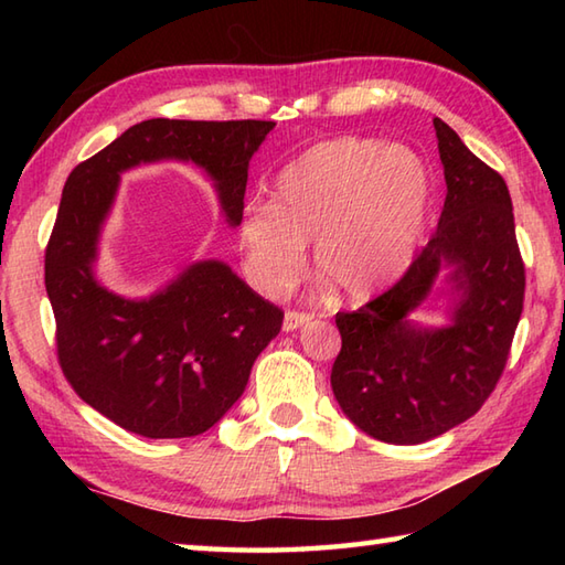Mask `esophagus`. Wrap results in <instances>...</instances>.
<instances>
[{
  "label": "esophagus",
  "instance_id": "1",
  "mask_svg": "<svg viewBox=\"0 0 565 565\" xmlns=\"http://www.w3.org/2000/svg\"><path fill=\"white\" fill-rule=\"evenodd\" d=\"M308 320H313V313H306V310H286V316H284V330H286V332L298 330L301 326H306Z\"/></svg>",
  "mask_w": 565,
  "mask_h": 565
}]
</instances>
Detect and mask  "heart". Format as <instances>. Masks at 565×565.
<instances>
[{
  "label": "heart",
  "mask_w": 565,
  "mask_h": 565,
  "mask_svg": "<svg viewBox=\"0 0 565 565\" xmlns=\"http://www.w3.org/2000/svg\"><path fill=\"white\" fill-rule=\"evenodd\" d=\"M429 172L415 152L342 136L318 142L276 177L269 201H252L237 223L247 281L276 298L294 289L316 239L322 279L369 296L411 262L429 206Z\"/></svg>",
  "instance_id": "obj_1"
}]
</instances>
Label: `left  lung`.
<instances>
[{"label": "left lung", "mask_w": 565, "mask_h": 565, "mask_svg": "<svg viewBox=\"0 0 565 565\" xmlns=\"http://www.w3.org/2000/svg\"><path fill=\"white\" fill-rule=\"evenodd\" d=\"M447 199L437 233L391 289L334 318L342 350L332 391L344 415L388 444H419L466 423L495 391L524 306V259L505 179L435 118ZM444 263L465 289L449 329L423 331L406 313Z\"/></svg>", "instance_id": "left-lung-1"}]
</instances>
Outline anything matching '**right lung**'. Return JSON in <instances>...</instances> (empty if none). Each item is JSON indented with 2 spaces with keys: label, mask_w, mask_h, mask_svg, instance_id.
Listing matches in <instances>:
<instances>
[{
  "label": "right lung",
  "mask_w": 565,
  "mask_h": 565,
  "mask_svg": "<svg viewBox=\"0 0 565 565\" xmlns=\"http://www.w3.org/2000/svg\"><path fill=\"white\" fill-rule=\"evenodd\" d=\"M274 126L150 118L70 172L45 247L57 364L72 391L118 427L150 439L203 435L243 395L284 322L279 306L221 262L194 264L146 301L99 286L92 262L118 172L162 158L196 162L237 225L249 158Z\"/></svg>",
  "instance_id": "add662e5"
}]
</instances>
